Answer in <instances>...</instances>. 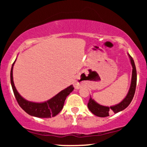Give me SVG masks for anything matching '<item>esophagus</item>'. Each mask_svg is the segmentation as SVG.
<instances>
[{
  "instance_id": "34e87169",
  "label": "esophagus",
  "mask_w": 147,
  "mask_h": 147,
  "mask_svg": "<svg viewBox=\"0 0 147 147\" xmlns=\"http://www.w3.org/2000/svg\"><path fill=\"white\" fill-rule=\"evenodd\" d=\"M74 86L76 89H79L81 88V84L79 83V82H75V84H74Z\"/></svg>"
}]
</instances>
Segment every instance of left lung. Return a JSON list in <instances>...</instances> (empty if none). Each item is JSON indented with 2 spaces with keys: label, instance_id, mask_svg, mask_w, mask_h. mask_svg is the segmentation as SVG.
<instances>
[{
  "label": "left lung",
  "instance_id": "left-lung-1",
  "mask_svg": "<svg viewBox=\"0 0 147 147\" xmlns=\"http://www.w3.org/2000/svg\"><path fill=\"white\" fill-rule=\"evenodd\" d=\"M128 55H129L130 58L131 65L133 67V70L131 83L127 95H126L125 98L123 99L120 103L116 104V105L110 106V107L100 105L98 103L96 102L94 99H92V97H90L88 103V108L90 111V112L92 113L95 115L98 116V117H107V116H109V113H110L111 111H112L115 113H117L120 112V111L125 109L129 105L131 101H132L133 96L135 95V92H136V84H137V72H136V68L134 61H133V58L129 53H128Z\"/></svg>",
  "mask_w": 147,
  "mask_h": 147
}]
</instances>
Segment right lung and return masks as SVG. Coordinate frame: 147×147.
I'll use <instances>...</instances> for the list:
<instances>
[{
  "mask_svg": "<svg viewBox=\"0 0 147 147\" xmlns=\"http://www.w3.org/2000/svg\"><path fill=\"white\" fill-rule=\"evenodd\" d=\"M16 60L14 61L11 66V72H10V80H11V87H12L15 97L22 109L30 115L41 118L55 117L57 114L59 113L60 111L63 109L64 102L67 96H68L69 94L74 90V87L72 86V85H70V86L61 90L55 97L46 102L36 103L26 100L18 93L14 86V81H13V67H14Z\"/></svg>",
  "mask_w": 147,
  "mask_h": 147,
  "instance_id": "obj_1",
  "label": "right lung"
}]
</instances>
